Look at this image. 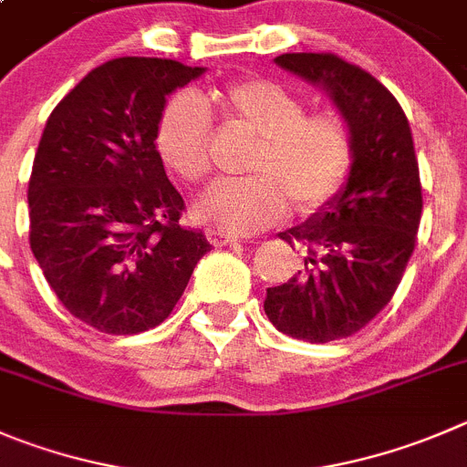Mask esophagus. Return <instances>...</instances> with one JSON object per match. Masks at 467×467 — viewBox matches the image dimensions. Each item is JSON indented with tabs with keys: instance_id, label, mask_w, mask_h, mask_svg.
<instances>
[{
	"instance_id": "1",
	"label": "esophagus",
	"mask_w": 467,
	"mask_h": 467,
	"mask_svg": "<svg viewBox=\"0 0 467 467\" xmlns=\"http://www.w3.org/2000/svg\"><path fill=\"white\" fill-rule=\"evenodd\" d=\"M207 239L212 246H230V244H237V237L234 234H225L221 230H207Z\"/></svg>"
}]
</instances>
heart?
Listing matches in <instances>:
<instances>
[{
  "label": "heart",
  "mask_w": 467,
  "mask_h": 467,
  "mask_svg": "<svg viewBox=\"0 0 467 467\" xmlns=\"http://www.w3.org/2000/svg\"><path fill=\"white\" fill-rule=\"evenodd\" d=\"M225 126L254 135L246 156L254 174L219 180L195 200V219L225 234H251L295 212L308 213L329 202L346 182L355 154L346 117L334 110L306 112V103L267 78L228 82L207 94H180L156 124V151L165 168L186 184L209 170V112Z\"/></svg>",
  "instance_id": "1"
}]
</instances>
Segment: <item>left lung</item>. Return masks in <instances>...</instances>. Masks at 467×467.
<instances>
[{"label":"left lung","instance_id":"left-lung-1","mask_svg":"<svg viewBox=\"0 0 467 467\" xmlns=\"http://www.w3.org/2000/svg\"><path fill=\"white\" fill-rule=\"evenodd\" d=\"M274 62L322 85L350 124L355 154L346 189L306 223L281 233L304 265L267 287L278 332L329 343L364 329L394 297L417 244L421 182L410 124L380 80L334 52H285Z\"/></svg>","mask_w":467,"mask_h":467}]
</instances>
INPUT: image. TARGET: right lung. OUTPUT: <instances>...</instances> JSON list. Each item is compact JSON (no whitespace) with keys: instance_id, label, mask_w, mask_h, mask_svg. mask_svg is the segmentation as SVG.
I'll return each mask as SVG.
<instances>
[{"instance_id":"add662e5","label":"right lung","mask_w":467,"mask_h":467,"mask_svg":"<svg viewBox=\"0 0 467 467\" xmlns=\"http://www.w3.org/2000/svg\"><path fill=\"white\" fill-rule=\"evenodd\" d=\"M204 68L119 57L57 103L29 177V246L71 316L103 334L161 325L209 242L156 151L165 96Z\"/></svg>"}]
</instances>
